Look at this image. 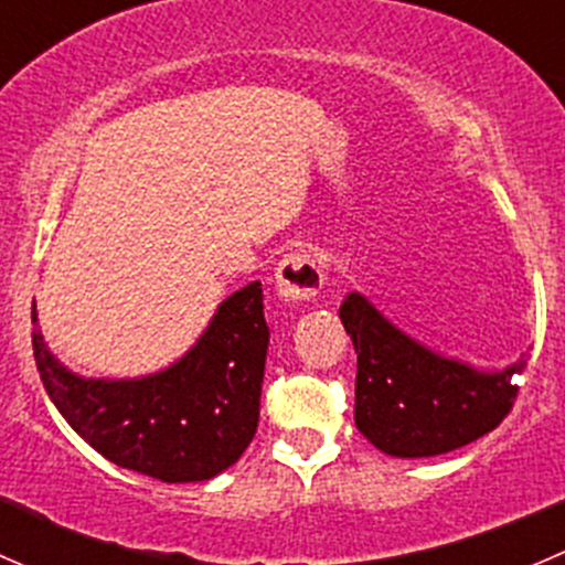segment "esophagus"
Listing matches in <instances>:
<instances>
[{"instance_id":"34e87169","label":"esophagus","mask_w":565,"mask_h":565,"mask_svg":"<svg viewBox=\"0 0 565 565\" xmlns=\"http://www.w3.org/2000/svg\"><path fill=\"white\" fill-rule=\"evenodd\" d=\"M324 273L319 267V262L306 250L298 254H289L287 259H281V265L276 267V292L278 298L287 300V303H303L311 300L322 289Z\"/></svg>"}]
</instances>
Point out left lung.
Here are the masks:
<instances>
[{
	"mask_svg": "<svg viewBox=\"0 0 565 565\" xmlns=\"http://www.w3.org/2000/svg\"><path fill=\"white\" fill-rule=\"evenodd\" d=\"M358 352L355 426L398 459L457 451L509 415L527 355L505 369H476L398 330L361 292L339 311Z\"/></svg>",
	"mask_w": 565,
	"mask_h": 565,
	"instance_id": "1",
	"label": "left lung"
}]
</instances>
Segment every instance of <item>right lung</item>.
Masks as SVG:
<instances>
[{"label": "right lung", "mask_w": 565, "mask_h": 565, "mask_svg": "<svg viewBox=\"0 0 565 565\" xmlns=\"http://www.w3.org/2000/svg\"><path fill=\"white\" fill-rule=\"evenodd\" d=\"M262 284L232 292L196 344L145 377H82L45 347L32 303V347L45 393L100 457L167 483L210 481L235 465L259 424L270 330Z\"/></svg>", "instance_id": "obj_1"}]
</instances>
